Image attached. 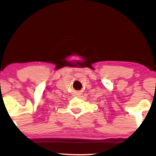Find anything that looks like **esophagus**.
I'll return each mask as SVG.
<instances>
[{"instance_id": "34e87169", "label": "esophagus", "mask_w": 156, "mask_h": 156, "mask_svg": "<svg viewBox=\"0 0 156 156\" xmlns=\"http://www.w3.org/2000/svg\"><path fill=\"white\" fill-rule=\"evenodd\" d=\"M76 95H77V96H79V95H80V94H77Z\"/></svg>"}]
</instances>
